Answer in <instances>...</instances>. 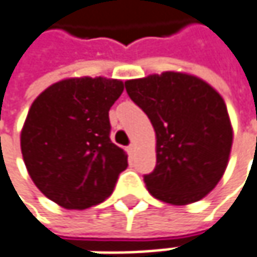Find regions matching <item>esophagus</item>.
I'll return each mask as SVG.
<instances>
[{"label":"esophagus","instance_id":"obj_1","mask_svg":"<svg viewBox=\"0 0 257 257\" xmlns=\"http://www.w3.org/2000/svg\"><path fill=\"white\" fill-rule=\"evenodd\" d=\"M134 150H135V145H134V144H131V145H128V147H126V153H128L129 156L134 153Z\"/></svg>","mask_w":257,"mask_h":257}]
</instances>
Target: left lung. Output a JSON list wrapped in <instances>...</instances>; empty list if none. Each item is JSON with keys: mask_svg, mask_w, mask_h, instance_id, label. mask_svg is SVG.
<instances>
[{"mask_svg": "<svg viewBox=\"0 0 257 257\" xmlns=\"http://www.w3.org/2000/svg\"><path fill=\"white\" fill-rule=\"evenodd\" d=\"M156 131L157 164L144 176L163 202L188 205L217 186L227 169L233 128L227 106L204 80L166 71L125 83Z\"/></svg>", "mask_w": 257, "mask_h": 257, "instance_id": "1", "label": "left lung"}]
</instances>
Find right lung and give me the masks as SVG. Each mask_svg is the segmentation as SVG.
<instances>
[{"mask_svg": "<svg viewBox=\"0 0 257 257\" xmlns=\"http://www.w3.org/2000/svg\"><path fill=\"white\" fill-rule=\"evenodd\" d=\"M123 91L120 80L67 78L33 101L20 145L38 189L67 209H85L113 192L128 167L126 153L110 141L109 110Z\"/></svg>", "mask_w": 257, "mask_h": 257, "instance_id": "obj_1", "label": "right lung"}]
</instances>
